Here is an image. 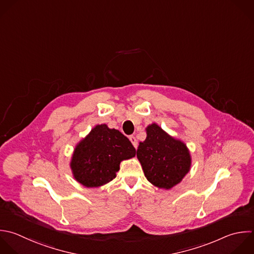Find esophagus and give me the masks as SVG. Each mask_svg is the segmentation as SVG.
Returning <instances> with one entry per match:
<instances>
[{
  "mask_svg": "<svg viewBox=\"0 0 254 254\" xmlns=\"http://www.w3.org/2000/svg\"><path fill=\"white\" fill-rule=\"evenodd\" d=\"M129 139H130L131 143L133 144V146H134L135 148H137V147H138V141H137L136 137H135V136H130V137H129Z\"/></svg>",
  "mask_w": 254,
  "mask_h": 254,
  "instance_id": "34e87169",
  "label": "esophagus"
}]
</instances>
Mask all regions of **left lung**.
Returning <instances> with one entry per match:
<instances>
[{"instance_id": "obj_1", "label": "left lung", "mask_w": 254, "mask_h": 254, "mask_svg": "<svg viewBox=\"0 0 254 254\" xmlns=\"http://www.w3.org/2000/svg\"><path fill=\"white\" fill-rule=\"evenodd\" d=\"M147 137L139 143L137 158L147 180L160 189H172L189 173L190 151L181 140L166 133L153 123L146 128Z\"/></svg>"}]
</instances>
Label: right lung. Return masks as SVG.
Listing matches in <instances>:
<instances>
[{
	"label": "right lung",
	"instance_id": "obj_1",
	"mask_svg": "<svg viewBox=\"0 0 254 254\" xmlns=\"http://www.w3.org/2000/svg\"><path fill=\"white\" fill-rule=\"evenodd\" d=\"M136 150L121 132L105 124L96 125L75 147L70 168L74 179L86 188L111 182L123 160L135 156Z\"/></svg>",
	"mask_w": 254,
	"mask_h": 254
}]
</instances>
